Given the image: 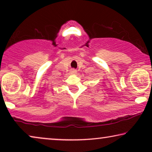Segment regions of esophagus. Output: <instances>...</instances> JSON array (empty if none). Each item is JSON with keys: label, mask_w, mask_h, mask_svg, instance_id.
Instances as JSON below:
<instances>
[{"label": "esophagus", "mask_w": 152, "mask_h": 152, "mask_svg": "<svg viewBox=\"0 0 152 152\" xmlns=\"http://www.w3.org/2000/svg\"><path fill=\"white\" fill-rule=\"evenodd\" d=\"M70 72H71L72 74H76L77 70L75 69H71V70H70Z\"/></svg>", "instance_id": "obj_1"}]
</instances>
